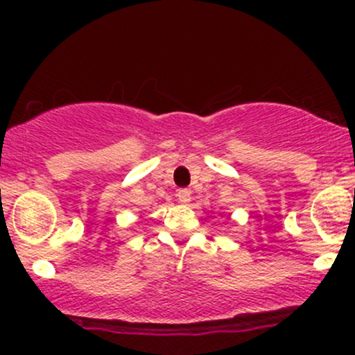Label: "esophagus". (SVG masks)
I'll return each instance as SVG.
<instances>
[{
  "mask_svg": "<svg viewBox=\"0 0 355 355\" xmlns=\"http://www.w3.org/2000/svg\"><path fill=\"white\" fill-rule=\"evenodd\" d=\"M177 198L182 204H187L189 200H191V191H187V189H180V191L177 192Z\"/></svg>",
  "mask_w": 355,
  "mask_h": 355,
  "instance_id": "34e87169",
  "label": "esophagus"
}]
</instances>
